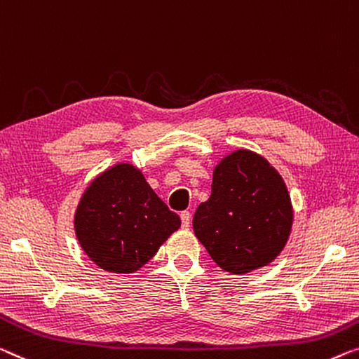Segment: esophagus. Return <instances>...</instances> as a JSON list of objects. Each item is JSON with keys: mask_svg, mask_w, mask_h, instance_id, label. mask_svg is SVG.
Listing matches in <instances>:
<instances>
[{"mask_svg": "<svg viewBox=\"0 0 359 359\" xmlns=\"http://www.w3.org/2000/svg\"><path fill=\"white\" fill-rule=\"evenodd\" d=\"M180 219H182V227H184V229H189V227H190V219H191V214H190L189 211L180 212Z\"/></svg>", "mask_w": 359, "mask_h": 359, "instance_id": "esophagus-1", "label": "esophagus"}]
</instances>
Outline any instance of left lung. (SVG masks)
<instances>
[{"mask_svg": "<svg viewBox=\"0 0 359 359\" xmlns=\"http://www.w3.org/2000/svg\"><path fill=\"white\" fill-rule=\"evenodd\" d=\"M292 222L280 174L259 154L237 149L214 168L211 196L196 208L194 231L219 267L245 274L277 258Z\"/></svg>", "mask_w": 359, "mask_h": 359, "instance_id": "1", "label": "left lung"}]
</instances>
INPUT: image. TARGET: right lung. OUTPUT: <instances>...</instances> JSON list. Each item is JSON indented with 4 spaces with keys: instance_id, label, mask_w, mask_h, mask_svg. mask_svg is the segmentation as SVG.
<instances>
[{
    "instance_id": "obj_1",
    "label": "right lung",
    "mask_w": 359,
    "mask_h": 359,
    "mask_svg": "<svg viewBox=\"0 0 359 359\" xmlns=\"http://www.w3.org/2000/svg\"><path fill=\"white\" fill-rule=\"evenodd\" d=\"M74 227L80 247L101 269L132 274L147 264L180 227L135 165L121 163L83 191Z\"/></svg>"
}]
</instances>
